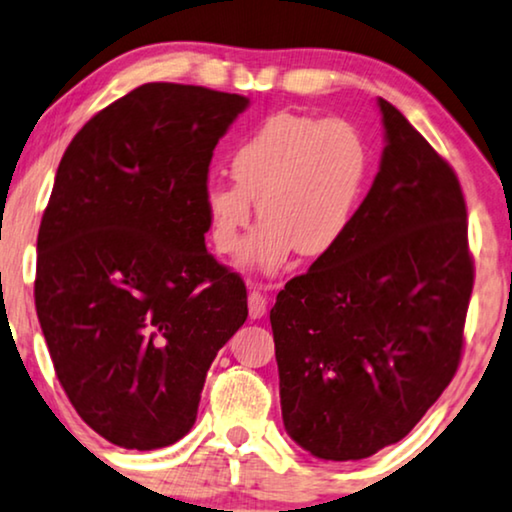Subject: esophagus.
I'll list each match as a JSON object with an SVG mask.
<instances>
[{
    "label": "esophagus",
    "instance_id": "1",
    "mask_svg": "<svg viewBox=\"0 0 512 512\" xmlns=\"http://www.w3.org/2000/svg\"><path fill=\"white\" fill-rule=\"evenodd\" d=\"M248 311L250 318H262L267 313V295L262 292V285H250Z\"/></svg>",
    "mask_w": 512,
    "mask_h": 512
}]
</instances>
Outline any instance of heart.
Here are the masks:
<instances>
[{
    "instance_id": "obj_1",
    "label": "heart",
    "mask_w": 512,
    "mask_h": 512,
    "mask_svg": "<svg viewBox=\"0 0 512 512\" xmlns=\"http://www.w3.org/2000/svg\"><path fill=\"white\" fill-rule=\"evenodd\" d=\"M367 163L363 135L349 121L271 114L231 154L234 182L213 180L203 192L210 241L222 255L236 252L257 199L264 224L245 255L250 267L278 271L295 250L327 255L356 215Z\"/></svg>"
}]
</instances>
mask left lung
<instances>
[{"label":"left lung","instance_id":"1","mask_svg":"<svg viewBox=\"0 0 512 512\" xmlns=\"http://www.w3.org/2000/svg\"><path fill=\"white\" fill-rule=\"evenodd\" d=\"M386 147L335 250L271 309L285 431L325 461L403 440L456 374L473 292L452 166L379 98Z\"/></svg>","mask_w":512,"mask_h":512}]
</instances>
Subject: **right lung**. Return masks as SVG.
Returning a JSON list of instances; mask_svg holds the SVG:
<instances>
[{
  "label": "right lung",
  "instance_id": "1",
  "mask_svg": "<svg viewBox=\"0 0 512 512\" xmlns=\"http://www.w3.org/2000/svg\"><path fill=\"white\" fill-rule=\"evenodd\" d=\"M248 98L142 84L74 135L37 236L34 304L60 386L95 433L159 449L196 421L217 351L248 318L206 250L213 149Z\"/></svg>",
  "mask_w": 512,
  "mask_h": 512
}]
</instances>
